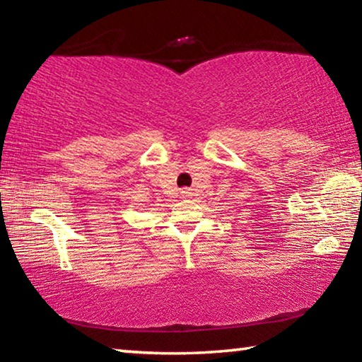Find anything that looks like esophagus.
Masks as SVG:
<instances>
[{"mask_svg":"<svg viewBox=\"0 0 362 362\" xmlns=\"http://www.w3.org/2000/svg\"><path fill=\"white\" fill-rule=\"evenodd\" d=\"M180 194L183 196V198H189V196H192L193 193H192V192H189V189H187V188H185V189H182V192H180Z\"/></svg>","mask_w":362,"mask_h":362,"instance_id":"34e87169","label":"esophagus"}]
</instances>
